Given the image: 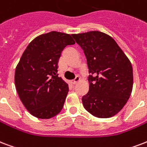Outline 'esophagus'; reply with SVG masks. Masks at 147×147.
Masks as SVG:
<instances>
[{
    "label": "esophagus",
    "mask_w": 147,
    "mask_h": 147,
    "mask_svg": "<svg viewBox=\"0 0 147 147\" xmlns=\"http://www.w3.org/2000/svg\"><path fill=\"white\" fill-rule=\"evenodd\" d=\"M79 81H80V78H79V76H76V78L74 79V81L71 82V83L73 84V85H76V84L78 83Z\"/></svg>",
    "instance_id": "1"
}]
</instances>
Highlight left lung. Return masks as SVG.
Segmentation results:
<instances>
[{"label": "left lung", "instance_id": "obj_1", "mask_svg": "<svg viewBox=\"0 0 147 147\" xmlns=\"http://www.w3.org/2000/svg\"><path fill=\"white\" fill-rule=\"evenodd\" d=\"M87 59L89 90L84 108L98 118L115 116L126 105L133 85L130 61L112 37L98 31L72 34Z\"/></svg>", "mask_w": 147, "mask_h": 147}]
</instances>
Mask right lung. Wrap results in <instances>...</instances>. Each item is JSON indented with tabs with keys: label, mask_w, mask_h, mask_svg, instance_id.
Wrapping results in <instances>:
<instances>
[{
	"label": "right lung",
	"mask_w": 147,
	"mask_h": 147,
	"mask_svg": "<svg viewBox=\"0 0 147 147\" xmlns=\"http://www.w3.org/2000/svg\"><path fill=\"white\" fill-rule=\"evenodd\" d=\"M76 43L68 34L51 31L30 42L15 69L14 83L27 110L38 119H50L63 108L69 86L58 76L61 51Z\"/></svg>",
	"instance_id": "1"
}]
</instances>
